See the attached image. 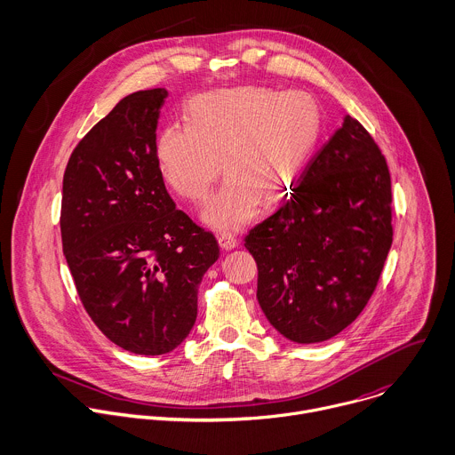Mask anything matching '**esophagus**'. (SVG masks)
I'll list each match as a JSON object with an SVG mask.
<instances>
[{
  "instance_id": "1",
  "label": "esophagus",
  "mask_w": 455,
  "mask_h": 455,
  "mask_svg": "<svg viewBox=\"0 0 455 455\" xmlns=\"http://www.w3.org/2000/svg\"><path fill=\"white\" fill-rule=\"evenodd\" d=\"M219 245L222 249L229 251V249H235L238 245V240H236V236L233 233H220L219 235Z\"/></svg>"
}]
</instances>
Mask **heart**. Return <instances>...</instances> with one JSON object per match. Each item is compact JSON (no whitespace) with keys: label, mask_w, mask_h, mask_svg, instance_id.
<instances>
[{"label":"heart","mask_w":455,"mask_h":455,"mask_svg":"<svg viewBox=\"0 0 455 455\" xmlns=\"http://www.w3.org/2000/svg\"><path fill=\"white\" fill-rule=\"evenodd\" d=\"M323 129L321 108L305 91L261 85L219 89L196 97L187 125H166L156 154L175 194L203 201L220 172L222 187L203 210V220L219 231L247 226L263 196L289 194L307 170Z\"/></svg>","instance_id":"obj_1"}]
</instances>
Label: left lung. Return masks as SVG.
Masks as SVG:
<instances>
[{
    "label": "left lung",
    "mask_w": 455,
    "mask_h": 455,
    "mask_svg": "<svg viewBox=\"0 0 455 455\" xmlns=\"http://www.w3.org/2000/svg\"><path fill=\"white\" fill-rule=\"evenodd\" d=\"M391 243L387 163L346 115L292 197L245 236L265 317L298 344L335 337L368 305Z\"/></svg>",
    "instance_id": "left-lung-1"
}]
</instances>
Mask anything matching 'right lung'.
<instances>
[{
  "label": "right lung",
  "mask_w": 455,
  "mask_h": 455,
  "mask_svg": "<svg viewBox=\"0 0 455 455\" xmlns=\"http://www.w3.org/2000/svg\"><path fill=\"white\" fill-rule=\"evenodd\" d=\"M164 87L136 91L75 147L62 180V251L80 301L116 346L163 355L197 319L210 231L175 210L156 154Z\"/></svg>",
  "instance_id": "add662e5"
}]
</instances>
